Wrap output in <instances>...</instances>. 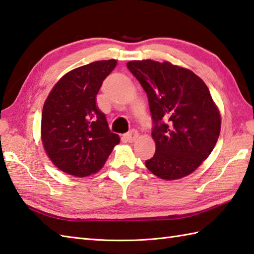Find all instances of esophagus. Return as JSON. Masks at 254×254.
I'll use <instances>...</instances> for the list:
<instances>
[{
	"mask_svg": "<svg viewBox=\"0 0 254 254\" xmlns=\"http://www.w3.org/2000/svg\"><path fill=\"white\" fill-rule=\"evenodd\" d=\"M124 137H125V139L128 142H133L138 138V132H137V130H131V131L125 133V136Z\"/></svg>",
	"mask_w": 254,
	"mask_h": 254,
	"instance_id": "esophagus-1",
	"label": "esophagus"
}]
</instances>
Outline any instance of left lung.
Returning a JSON list of instances; mask_svg holds the SVG:
<instances>
[{
  "label": "left lung",
  "instance_id": "left-lung-1",
  "mask_svg": "<svg viewBox=\"0 0 254 254\" xmlns=\"http://www.w3.org/2000/svg\"><path fill=\"white\" fill-rule=\"evenodd\" d=\"M127 68L147 93L156 153L146 161L163 180L190 174L208 158L220 133V113L194 72L168 61H129Z\"/></svg>",
  "mask_w": 254,
  "mask_h": 254
}]
</instances>
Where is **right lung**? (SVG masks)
Wrapping results in <instances>:
<instances>
[{
  "instance_id": "obj_1",
  "label": "right lung",
  "mask_w": 254,
  "mask_h": 254,
  "mask_svg": "<svg viewBox=\"0 0 254 254\" xmlns=\"http://www.w3.org/2000/svg\"><path fill=\"white\" fill-rule=\"evenodd\" d=\"M116 64L115 59L95 61L68 72L44 104V148L57 168L73 177L96 173L121 141L96 105L103 81Z\"/></svg>"
}]
</instances>
